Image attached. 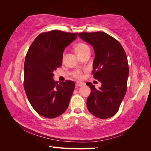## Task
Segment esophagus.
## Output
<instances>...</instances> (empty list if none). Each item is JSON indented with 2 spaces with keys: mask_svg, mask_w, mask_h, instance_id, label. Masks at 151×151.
<instances>
[{
  "mask_svg": "<svg viewBox=\"0 0 151 151\" xmlns=\"http://www.w3.org/2000/svg\"><path fill=\"white\" fill-rule=\"evenodd\" d=\"M84 85V84L83 83H80V82H77V83H76L77 87H81V86H83Z\"/></svg>",
  "mask_w": 151,
  "mask_h": 151,
  "instance_id": "obj_1",
  "label": "esophagus"
}]
</instances>
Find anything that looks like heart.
<instances>
[{
    "mask_svg": "<svg viewBox=\"0 0 151 151\" xmlns=\"http://www.w3.org/2000/svg\"><path fill=\"white\" fill-rule=\"evenodd\" d=\"M74 48L77 54L80 57H83L86 53L90 52V48L88 45L83 42L77 43L75 45ZM72 75L77 79H81L83 77V72L81 70H76L72 73Z\"/></svg>",
    "mask_w": 151,
    "mask_h": 151,
    "instance_id": "b5f03b06",
    "label": "heart"
}]
</instances>
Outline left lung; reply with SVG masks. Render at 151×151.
<instances>
[{
    "label": "left lung",
    "instance_id": "8db88e82",
    "mask_svg": "<svg viewBox=\"0 0 151 151\" xmlns=\"http://www.w3.org/2000/svg\"><path fill=\"white\" fill-rule=\"evenodd\" d=\"M78 35L94 48L92 73L102 84L97 89L91 83H86L91 91L87 108L96 117L106 119L118 112L127 92L129 68L126 53L118 41L104 32H83Z\"/></svg>",
    "mask_w": 151,
    "mask_h": 151
}]
</instances>
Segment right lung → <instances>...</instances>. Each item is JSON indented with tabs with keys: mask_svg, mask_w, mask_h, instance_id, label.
<instances>
[{
	"mask_svg": "<svg viewBox=\"0 0 151 151\" xmlns=\"http://www.w3.org/2000/svg\"><path fill=\"white\" fill-rule=\"evenodd\" d=\"M77 33L52 30L40 34L26 53L24 65V88L29 101L41 116L56 118L69 104L75 83L65 81L58 84L53 72L62 65L65 48Z\"/></svg>",
	"mask_w": 151,
	"mask_h": 151,
	"instance_id": "1",
	"label": "right lung"
}]
</instances>
